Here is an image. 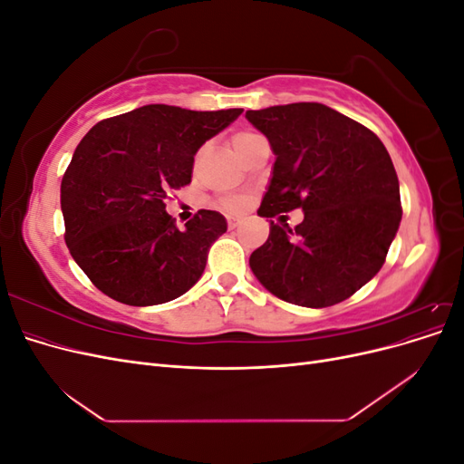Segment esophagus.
Listing matches in <instances>:
<instances>
[{"label":"esophagus","instance_id":"esophagus-1","mask_svg":"<svg viewBox=\"0 0 464 464\" xmlns=\"http://www.w3.org/2000/svg\"><path fill=\"white\" fill-rule=\"evenodd\" d=\"M240 222H242L240 217H228V228H230V230L237 228V227H240Z\"/></svg>","mask_w":464,"mask_h":464}]
</instances>
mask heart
Wrapping results in <instances>:
<instances>
[{
    "mask_svg": "<svg viewBox=\"0 0 464 464\" xmlns=\"http://www.w3.org/2000/svg\"><path fill=\"white\" fill-rule=\"evenodd\" d=\"M259 133H256V131H251V130H237V131H234L232 133V137H230V143H232V147H234V150L240 154L244 149H246V145L251 141V139H256Z\"/></svg>",
    "mask_w": 464,
    "mask_h": 464,
    "instance_id": "heart-1",
    "label": "heart"
}]
</instances>
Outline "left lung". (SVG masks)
Returning a JSON list of instances; mask_svg holds the SVG:
<instances>
[{"label":"left lung","instance_id":"obj_1","mask_svg":"<svg viewBox=\"0 0 464 464\" xmlns=\"http://www.w3.org/2000/svg\"><path fill=\"white\" fill-rule=\"evenodd\" d=\"M246 118L276 154L259 217L304 210L296 228L271 220L266 242L249 257L276 298L329 307L353 296L382 269L402 207L385 145L325 104L247 110Z\"/></svg>","mask_w":464,"mask_h":464}]
</instances>
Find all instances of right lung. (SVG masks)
I'll list each match as a JSON object with an SVG mask.
<instances>
[{
	"label": "right lung",
	"instance_id": "obj_1",
	"mask_svg": "<svg viewBox=\"0 0 464 464\" xmlns=\"http://www.w3.org/2000/svg\"><path fill=\"white\" fill-rule=\"evenodd\" d=\"M242 111L149 104L98 121L81 139L62 179L63 237L106 296L157 305L198 283L227 220L201 208L179 230L164 201L191 184L195 152Z\"/></svg>",
	"mask_w": 464,
	"mask_h": 464
}]
</instances>
